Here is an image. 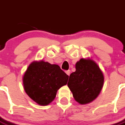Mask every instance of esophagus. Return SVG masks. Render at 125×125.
Instances as JSON below:
<instances>
[{
  "label": "esophagus",
  "mask_w": 125,
  "mask_h": 125,
  "mask_svg": "<svg viewBox=\"0 0 125 125\" xmlns=\"http://www.w3.org/2000/svg\"><path fill=\"white\" fill-rule=\"evenodd\" d=\"M66 73H67V75H68L69 76L70 75V73H71V71L70 70H68V71H66Z\"/></svg>",
  "instance_id": "obj_1"
}]
</instances>
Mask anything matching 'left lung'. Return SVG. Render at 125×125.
I'll list each match as a JSON object with an SVG mask.
<instances>
[{"label":"left lung","instance_id":"8db88e82","mask_svg":"<svg viewBox=\"0 0 125 125\" xmlns=\"http://www.w3.org/2000/svg\"><path fill=\"white\" fill-rule=\"evenodd\" d=\"M76 71L69 76L67 86L74 99L86 104L99 95L104 83V75L97 64L91 59H81L75 65Z\"/></svg>","mask_w":125,"mask_h":125}]
</instances>
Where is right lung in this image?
<instances>
[{
	"mask_svg": "<svg viewBox=\"0 0 125 125\" xmlns=\"http://www.w3.org/2000/svg\"><path fill=\"white\" fill-rule=\"evenodd\" d=\"M68 78L59 66L41 61L29 65L24 75L23 85L33 101L47 105L55 98L57 91L67 84Z\"/></svg>",
	"mask_w": 125,
	"mask_h": 125,
	"instance_id": "add662e5",
	"label": "right lung"
}]
</instances>
